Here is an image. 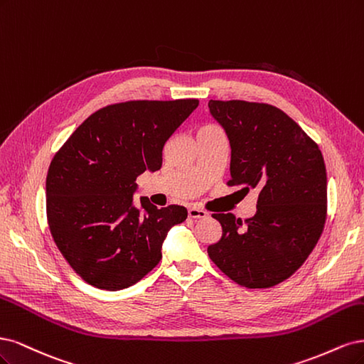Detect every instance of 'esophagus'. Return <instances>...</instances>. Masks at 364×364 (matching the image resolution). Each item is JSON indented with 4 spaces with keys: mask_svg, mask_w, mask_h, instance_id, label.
I'll return each instance as SVG.
<instances>
[{
    "mask_svg": "<svg viewBox=\"0 0 364 364\" xmlns=\"http://www.w3.org/2000/svg\"><path fill=\"white\" fill-rule=\"evenodd\" d=\"M187 213H189L191 219H203V218H207V215H208L205 210L198 208V207H189Z\"/></svg>",
    "mask_w": 364,
    "mask_h": 364,
    "instance_id": "1",
    "label": "esophagus"
}]
</instances>
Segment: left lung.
<instances>
[{
	"label": "left lung",
	"mask_w": 364,
	"mask_h": 364,
	"mask_svg": "<svg viewBox=\"0 0 364 364\" xmlns=\"http://www.w3.org/2000/svg\"><path fill=\"white\" fill-rule=\"evenodd\" d=\"M230 140V186L259 191L252 218L215 213L222 237L207 248L234 283L272 287L295 274L326 219V171L319 146L279 109L248 101H208Z\"/></svg>",
	"instance_id": "8db88e82"
}]
</instances>
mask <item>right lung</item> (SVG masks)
<instances>
[{
    "mask_svg": "<svg viewBox=\"0 0 364 364\" xmlns=\"http://www.w3.org/2000/svg\"><path fill=\"white\" fill-rule=\"evenodd\" d=\"M198 100L127 101L90 114L54 156L46 218L58 251L93 287L127 289L161 260L183 205L134 203L136 178L161 168L163 148Z\"/></svg>",
    "mask_w": 364,
    "mask_h": 364,
    "instance_id": "right-lung-1",
    "label": "right lung"
}]
</instances>
